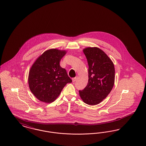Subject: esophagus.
I'll list each match as a JSON object with an SVG mask.
<instances>
[{
	"label": "esophagus",
	"instance_id": "34e87169",
	"mask_svg": "<svg viewBox=\"0 0 146 146\" xmlns=\"http://www.w3.org/2000/svg\"><path fill=\"white\" fill-rule=\"evenodd\" d=\"M77 79H78V76H76L75 78H73V79H72V82H76V80H77Z\"/></svg>",
	"mask_w": 146,
	"mask_h": 146
}]
</instances>
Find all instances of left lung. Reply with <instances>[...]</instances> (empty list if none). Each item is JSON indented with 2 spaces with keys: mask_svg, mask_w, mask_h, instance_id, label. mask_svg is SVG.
I'll return each mask as SVG.
<instances>
[{
  "mask_svg": "<svg viewBox=\"0 0 146 146\" xmlns=\"http://www.w3.org/2000/svg\"><path fill=\"white\" fill-rule=\"evenodd\" d=\"M88 64L86 87L79 91L83 102L88 105L98 104L110 93L115 83V67L109 57L97 47L83 49Z\"/></svg>",
  "mask_w": 146,
  "mask_h": 146,
  "instance_id": "obj_1",
  "label": "left lung"
}]
</instances>
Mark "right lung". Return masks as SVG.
Listing matches in <instances>:
<instances>
[{
  "label": "right lung",
  "instance_id": "right-lung-1",
  "mask_svg": "<svg viewBox=\"0 0 146 146\" xmlns=\"http://www.w3.org/2000/svg\"><path fill=\"white\" fill-rule=\"evenodd\" d=\"M66 54V50H47L32 65L28 76L29 86L36 98L41 102H54L64 86L72 82L66 70L60 65Z\"/></svg>",
  "mask_w": 146,
  "mask_h": 146
}]
</instances>
